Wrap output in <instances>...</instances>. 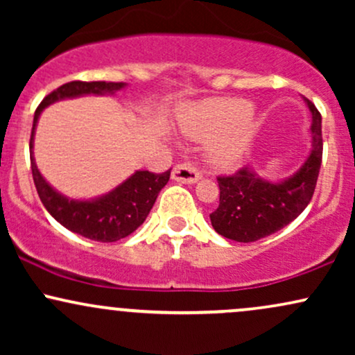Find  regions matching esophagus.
Here are the masks:
<instances>
[{"mask_svg":"<svg viewBox=\"0 0 355 355\" xmlns=\"http://www.w3.org/2000/svg\"><path fill=\"white\" fill-rule=\"evenodd\" d=\"M172 178L180 183H195L200 180V173L193 168L190 164H178L173 166Z\"/></svg>","mask_w":355,"mask_h":355,"instance_id":"esophagus-1","label":"esophagus"}]
</instances>
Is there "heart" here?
Listing matches in <instances>:
<instances>
[{
  "label": "heart",
  "mask_w": 355,
  "mask_h": 355,
  "mask_svg": "<svg viewBox=\"0 0 355 355\" xmlns=\"http://www.w3.org/2000/svg\"><path fill=\"white\" fill-rule=\"evenodd\" d=\"M252 103L242 98H211L190 105L178 116V128L187 138L209 141L207 160L217 170L242 164L250 145Z\"/></svg>",
  "instance_id": "b5f03b06"
}]
</instances>
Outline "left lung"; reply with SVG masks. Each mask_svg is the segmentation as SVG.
Returning a JSON list of instances; mask_svg holds the SVG:
<instances>
[{"label":"left lung","instance_id":"8db88e82","mask_svg":"<svg viewBox=\"0 0 355 355\" xmlns=\"http://www.w3.org/2000/svg\"><path fill=\"white\" fill-rule=\"evenodd\" d=\"M304 101L312 115V148L295 173L284 180H267L245 166L230 177L217 178L220 203L210 214V220L222 237L255 242L284 229L309 205L322 164V116L312 101Z\"/></svg>","mask_w":355,"mask_h":355}]
</instances>
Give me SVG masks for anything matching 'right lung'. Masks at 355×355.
Instances as JSON below:
<instances>
[{"mask_svg": "<svg viewBox=\"0 0 355 355\" xmlns=\"http://www.w3.org/2000/svg\"><path fill=\"white\" fill-rule=\"evenodd\" d=\"M125 87L126 83H113V81L110 83L108 81H70L44 96L40 107L36 108L33 118V130H31L30 138L31 172H33L35 187L44 209L50 211L51 217L60 222L64 229L75 232L81 237L96 240V242H116L135 232L148 217L158 193L168 182L170 170L164 173L137 170L112 191L100 197L89 198V200L68 198L53 189L36 166L33 155L35 130L43 110L55 101L78 98L85 95H115Z\"/></svg>", "mask_w": 355, "mask_h": 355, "instance_id": "right-lung-1", "label": "right lung"}]
</instances>
